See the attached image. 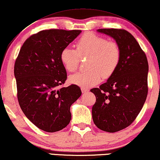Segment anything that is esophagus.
Returning a JSON list of instances; mask_svg holds the SVG:
<instances>
[{
    "label": "esophagus",
    "mask_w": 160,
    "mask_h": 160,
    "mask_svg": "<svg viewBox=\"0 0 160 160\" xmlns=\"http://www.w3.org/2000/svg\"><path fill=\"white\" fill-rule=\"evenodd\" d=\"M88 91H89V90H88V88H82V93H87V92H88Z\"/></svg>",
    "instance_id": "34e87169"
}]
</instances>
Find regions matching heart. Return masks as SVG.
I'll return each instance as SVG.
<instances>
[{
  "label": "heart",
  "instance_id": "b5f03b06",
  "mask_svg": "<svg viewBox=\"0 0 160 160\" xmlns=\"http://www.w3.org/2000/svg\"><path fill=\"white\" fill-rule=\"evenodd\" d=\"M76 50L66 47L61 51V62L68 72L77 69L79 58L88 57L87 72L71 76L68 81L72 84L83 88L89 87L99 83L102 77H111L119 64L121 49L115 41H108L96 34L87 33L78 39Z\"/></svg>",
  "mask_w": 160,
  "mask_h": 160
}]
</instances>
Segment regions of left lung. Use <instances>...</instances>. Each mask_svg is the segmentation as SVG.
Returning <instances> with one entry per match:
<instances>
[{
    "instance_id": "1",
    "label": "left lung",
    "mask_w": 160,
    "mask_h": 160,
    "mask_svg": "<svg viewBox=\"0 0 160 160\" xmlns=\"http://www.w3.org/2000/svg\"><path fill=\"white\" fill-rule=\"evenodd\" d=\"M97 32L115 40L121 49V60L107 82L91 89L97 99L92 107V118L101 130L116 132L129 126L143 107L148 92V61L138 42L127 31L103 28Z\"/></svg>"
}]
</instances>
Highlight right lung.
<instances>
[{"label": "right lung", "instance_id": "right-lung-1", "mask_svg": "<svg viewBox=\"0 0 160 160\" xmlns=\"http://www.w3.org/2000/svg\"><path fill=\"white\" fill-rule=\"evenodd\" d=\"M82 31H41L22 46L14 66L17 96L26 117L41 130L63 129L72 119L70 107L82 95L77 85L65 83L66 71L61 62V51Z\"/></svg>", "mask_w": 160, "mask_h": 160}]
</instances>
